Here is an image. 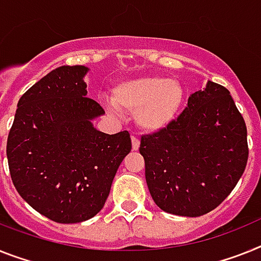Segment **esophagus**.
I'll return each instance as SVG.
<instances>
[{
  "instance_id": "34e87169",
  "label": "esophagus",
  "mask_w": 261,
  "mask_h": 261,
  "mask_svg": "<svg viewBox=\"0 0 261 261\" xmlns=\"http://www.w3.org/2000/svg\"><path fill=\"white\" fill-rule=\"evenodd\" d=\"M131 143H133V150L134 151H137L139 146H141V141L137 137H131Z\"/></svg>"
}]
</instances>
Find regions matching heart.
Here are the masks:
<instances>
[{
    "instance_id": "heart-1",
    "label": "heart",
    "mask_w": 261,
    "mask_h": 261,
    "mask_svg": "<svg viewBox=\"0 0 261 261\" xmlns=\"http://www.w3.org/2000/svg\"><path fill=\"white\" fill-rule=\"evenodd\" d=\"M186 93L180 82L161 75H144L122 81L113 89V105L135 113V122L151 134L164 131L178 119Z\"/></svg>"
}]
</instances>
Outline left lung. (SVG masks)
<instances>
[{
  "label": "left lung",
  "mask_w": 261,
  "mask_h": 261,
  "mask_svg": "<svg viewBox=\"0 0 261 261\" xmlns=\"http://www.w3.org/2000/svg\"><path fill=\"white\" fill-rule=\"evenodd\" d=\"M139 152L155 204L172 215L201 216L231 194L246 170V122L228 90L208 81L171 126L141 138Z\"/></svg>",
  "instance_id": "obj_1"
}]
</instances>
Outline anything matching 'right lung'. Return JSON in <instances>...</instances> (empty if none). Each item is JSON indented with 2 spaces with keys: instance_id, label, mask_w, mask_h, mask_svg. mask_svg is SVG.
<instances>
[{
  "instance_id": "add662e5",
  "label": "right lung",
  "mask_w": 261,
  "mask_h": 261,
  "mask_svg": "<svg viewBox=\"0 0 261 261\" xmlns=\"http://www.w3.org/2000/svg\"><path fill=\"white\" fill-rule=\"evenodd\" d=\"M89 69L61 66L19 98L6 143L9 171L23 200L57 223H81L103 208L119 164L131 151L128 131L105 134L103 115L87 95Z\"/></svg>"
}]
</instances>
